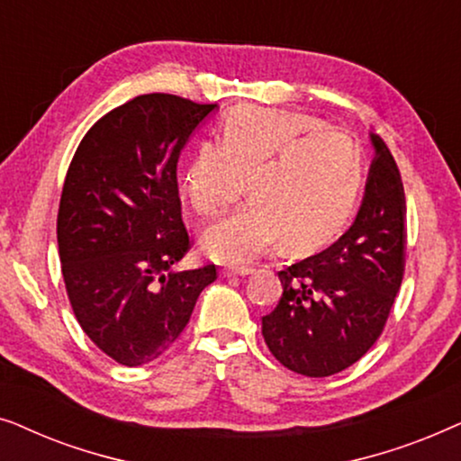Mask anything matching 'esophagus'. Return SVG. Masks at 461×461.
<instances>
[{"instance_id":"1","label":"esophagus","mask_w":461,"mask_h":461,"mask_svg":"<svg viewBox=\"0 0 461 461\" xmlns=\"http://www.w3.org/2000/svg\"><path fill=\"white\" fill-rule=\"evenodd\" d=\"M251 273H254V268H249V267H229V268L220 270V275L222 276H248Z\"/></svg>"}]
</instances>
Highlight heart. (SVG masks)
Returning a JSON list of instances; mask_svg holds the SVG:
<instances>
[{
    "mask_svg": "<svg viewBox=\"0 0 461 461\" xmlns=\"http://www.w3.org/2000/svg\"><path fill=\"white\" fill-rule=\"evenodd\" d=\"M248 180V203L201 232L213 260L248 264L279 248L302 254L339 232L363 180L358 144L321 119L285 109L239 106L222 119L218 142L194 147L180 188L201 216L232 203Z\"/></svg>",
    "mask_w": 461,
    "mask_h": 461,
    "instance_id": "obj_1",
    "label": "heart"
}]
</instances>
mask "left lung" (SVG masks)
<instances>
[{
  "label": "left lung",
  "instance_id": "left-lung-1",
  "mask_svg": "<svg viewBox=\"0 0 461 461\" xmlns=\"http://www.w3.org/2000/svg\"><path fill=\"white\" fill-rule=\"evenodd\" d=\"M355 222L321 254L281 270L279 304L262 317L276 361L308 377L357 363L386 325L405 270V191L380 136Z\"/></svg>",
  "mask_w": 461,
  "mask_h": 461
}]
</instances>
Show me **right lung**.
Listing matches in <instances>:
<instances>
[{
  "label": "right lung",
  "instance_id": "right-lung-1",
  "mask_svg": "<svg viewBox=\"0 0 461 461\" xmlns=\"http://www.w3.org/2000/svg\"><path fill=\"white\" fill-rule=\"evenodd\" d=\"M218 104L136 96L87 130L62 186L59 254L73 312L128 367L161 357L191 319L216 267L174 270L191 243L176 166Z\"/></svg>",
  "mask_w": 461,
  "mask_h": 461
}]
</instances>
